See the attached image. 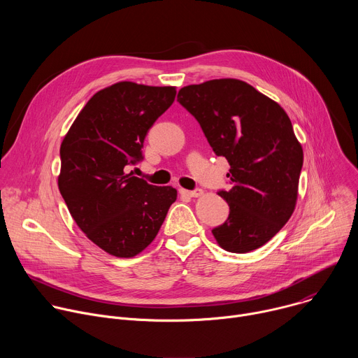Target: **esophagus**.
Wrapping results in <instances>:
<instances>
[{
	"label": "esophagus",
	"mask_w": 358,
	"mask_h": 358,
	"mask_svg": "<svg viewBox=\"0 0 358 358\" xmlns=\"http://www.w3.org/2000/svg\"><path fill=\"white\" fill-rule=\"evenodd\" d=\"M181 194L187 195V196H199L202 194L201 188H194V189H181Z\"/></svg>",
	"instance_id": "obj_1"
}]
</instances>
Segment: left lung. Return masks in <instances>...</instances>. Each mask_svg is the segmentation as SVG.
I'll use <instances>...</instances> for the list:
<instances>
[{
	"mask_svg": "<svg viewBox=\"0 0 358 358\" xmlns=\"http://www.w3.org/2000/svg\"><path fill=\"white\" fill-rule=\"evenodd\" d=\"M178 103L199 123L217 156L228 160L227 221L213 234L228 252L246 253L272 239L293 214L303 150L286 112L250 85L214 79L180 89Z\"/></svg>",
	"mask_w": 358,
	"mask_h": 358,
	"instance_id": "left-lung-1",
	"label": "left lung"
}]
</instances>
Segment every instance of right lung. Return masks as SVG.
Segmentation results:
<instances>
[{
	"label": "right lung",
	"instance_id": "add662e5",
	"mask_svg": "<svg viewBox=\"0 0 358 358\" xmlns=\"http://www.w3.org/2000/svg\"><path fill=\"white\" fill-rule=\"evenodd\" d=\"M176 93L171 86L115 83L89 99L61 144V195L78 227L113 257L147 248L177 199L173 187L126 174L143 162L144 138Z\"/></svg>",
	"mask_w": 358,
	"mask_h": 358
}]
</instances>
